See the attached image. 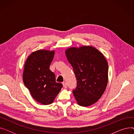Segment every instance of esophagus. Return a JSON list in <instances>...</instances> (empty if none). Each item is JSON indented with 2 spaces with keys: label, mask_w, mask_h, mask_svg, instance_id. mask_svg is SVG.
<instances>
[{
  "label": "esophagus",
  "mask_w": 134,
  "mask_h": 134,
  "mask_svg": "<svg viewBox=\"0 0 134 134\" xmlns=\"http://www.w3.org/2000/svg\"><path fill=\"white\" fill-rule=\"evenodd\" d=\"M62 84H63V87H64L65 88H67V83H66V82H63L62 83Z\"/></svg>",
  "instance_id": "1"
}]
</instances>
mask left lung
<instances>
[{"label": "left lung", "mask_w": 134, "mask_h": 134, "mask_svg": "<svg viewBox=\"0 0 134 134\" xmlns=\"http://www.w3.org/2000/svg\"><path fill=\"white\" fill-rule=\"evenodd\" d=\"M65 53L77 81L73 95L80 106H90L100 99L106 89L108 62L103 54L93 47L70 48Z\"/></svg>", "instance_id": "8db88e82"}]
</instances>
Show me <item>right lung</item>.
Returning <instances> with one entry per match:
<instances>
[{
  "instance_id": "add662e5",
  "label": "right lung",
  "mask_w": 134,
  "mask_h": 134,
  "mask_svg": "<svg viewBox=\"0 0 134 134\" xmlns=\"http://www.w3.org/2000/svg\"><path fill=\"white\" fill-rule=\"evenodd\" d=\"M54 51L39 50L27 58L23 74L25 86L31 96L43 105L52 104L63 85L56 82L55 75L49 69Z\"/></svg>"
}]
</instances>
